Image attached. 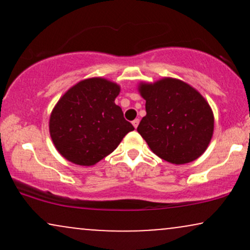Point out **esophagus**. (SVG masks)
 <instances>
[{"instance_id":"esophagus-1","label":"esophagus","mask_w":250,"mask_h":250,"mask_svg":"<svg viewBox=\"0 0 250 250\" xmlns=\"http://www.w3.org/2000/svg\"><path fill=\"white\" fill-rule=\"evenodd\" d=\"M131 123H133L134 128H135V129H136V128H137V125H139V123H140V120H139V119L134 120V121H133V122H131Z\"/></svg>"}]
</instances>
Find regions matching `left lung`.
<instances>
[{
	"label": "left lung",
	"instance_id": "8db88e82",
	"mask_svg": "<svg viewBox=\"0 0 250 250\" xmlns=\"http://www.w3.org/2000/svg\"><path fill=\"white\" fill-rule=\"evenodd\" d=\"M139 90L147 115L137 131L157 156L185 165L205 153L213 136L214 116L199 91L175 79L142 83Z\"/></svg>",
	"mask_w": 250,
	"mask_h": 250
}]
</instances>
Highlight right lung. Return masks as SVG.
<instances>
[{"label": "right lung", "instance_id": "right-lung-1", "mask_svg": "<svg viewBox=\"0 0 250 250\" xmlns=\"http://www.w3.org/2000/svg\"><path fill=\"white\" fill-rule=\"evenodd\" d=\"M120 87L100 77L79 82L63 95L49 120L59 153L80 166H93L113 153L133 125L115 104Z\"/></svg>", "mask_w": 250, "mask_h": 250}]
</instances>
